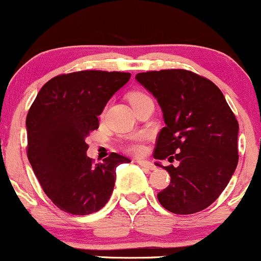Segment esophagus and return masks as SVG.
<instances>
[{"mask_svg": "<svg viewBox=\"0 0 261 261\" xmlns=\"http://www.w3.org/2000/svg\"><path fill=\"white\" fill-rule=\"evenodd\" d=\"M141 167L146 168V170H154V165L151 161H147V160H137L136 161Z\"/></svg>", "mask_w": 261, "mask_h": 261, "instance_id": "1", "label": "esophagus"}]
</instances>
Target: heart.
<instances>
[{
    "label": "heart",
    "instance_id": "1",
    "mask_svg": "<svg viewBox=\"0 0 261 261\" xmlns=\"http://www.w3.org/2000/svg\"><path fill=\"white\" fill-rule=\"evenodd\" d=\"M142 96H146L145 94L142 93H134L130 95V101L131 100H135L137 98H142ZM127 150L133 153H141L142 152V146L139 142V140H134L130 144L127 145Z\"/></svg>",
    "mask_w": 261,
    "mask_h": 261
}]
</instances>
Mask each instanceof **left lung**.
<instances>
[{"mask_svg":"<svg viewBox=\"0 0 261 261\" xmlns=\"http://www.w3.org/2000/svg\"><path fill=\"white\" fill-rule=\"evenodd\" d=\"M136 80L157 99L165 127L157 136L153 157L176 160L163 167L171 176L159 192L163 208L193 214L210 207L230 181L238 165L239 125L219 88L185 69L136 74Z\"/></svg>","mask_w":261,"mask_h":261,"instance_id":"obj_1","label":"left lung"}]
</instances>
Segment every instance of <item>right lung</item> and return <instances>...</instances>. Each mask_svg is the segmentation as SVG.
Instances as JSON below:
<instances>
[{
  "mask_svg": "<svg viewBox=\"0 0 261 261\" xmlns=\"http://www.w3.org/2000/svg\"><path fill=\"white\" fill-rule=\"evenodd\" d=\"M130 73L83 70L54 76L43 85L25 119L27 156L44 193L59 210L87 216L110 199L116 167L130 162L110 153L94 165L87 156L89 133Z\"/></svg>",
  "mask_w": 261,
  "mask_h": 261,
  "instance_id": "add662e5",
  "label": "right lung"
}]
</instances>
